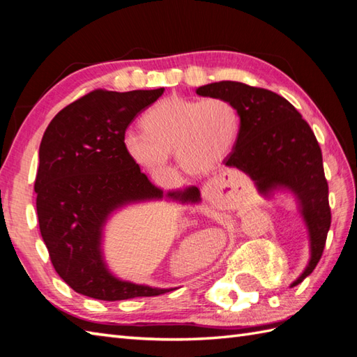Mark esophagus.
I'll return each instance as SVG.
<instances>
[{
	"instance_id": "1",
	"label": "esophagus",
	"mask_w": 357,
	"mask_h": 357,
	"mask_svg": "<svg viewBox=\"0 0 357 357\" xmlns=\"http://www.w3.org/2000/svg\"><path fill=\"white\" fill-rule=\"evenodd\" d=\"M225 187H230L231 188V193H233V192H236V188L239 185L238 184L234 185V183H231L230 178L229 179H225V178L211 179V181H208L207 184H204V187H202V196L206 199H208V201H216L219 198H225L224 201H229V199H227V198H229V193L222 195V192L225 190ZM242 190H244V188H242Z\"/></svg>"
}]
</instances>
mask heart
<instances>
[{"instance_id": "b5f03b06", "label": "heart", "mask_w": 357, "mask_h": 357, "mask_svg": "<svg viewBox=\"0 0 357 357\" xmlns=\"http://www.w3.org/2000/svg\"><path fill=\"white\" fill-rule=\"evenodd\" d=\"M241 112L225 98L167 96L144 113V133L128 130L124 149L151 173L165 170L174 151L188 173H206L221 164L241 133Z\"/></svg>"}]
</instances>
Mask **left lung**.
Returning a JSON list of instances; mask_svg holds the SVG:
<instances>
[{"label":"left lung","instance_id":"1","mask_svg":"<svg viewBox=\"0 0 357 357\" xmlns=\"http://www.w3.org/2000/svg\"><path fill=\"white\" fill-rule=\"evenodd\" d=\"M196 93L225 98L241 112L239 138L224 164L248 174L265 198L285 188L298 201L312 248L308 265L291 287L301 284L319 262L331 224L328 183L313 130L285 98L267 89L219 81Z\"/></svg>","mask_w":357,"mask_h":357}]
</instances>
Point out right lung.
Instances as JSON below:
<instances>
[{
    "label": "right lung",
    "instance_id": "right-lung-1",
    "mask_svg": "<svg viewBox=\"0 0 357 357\" xmlns=\"http://www.w3.org/2000/svg\"><path fill=\"white\" fill-rule=\"evenodd\" d=\"M162 93V87L124 93L98 89L64 107L45 128L35 179L38 222L53 268L79 294L123 301L173 290L115 278L101 253L102 227L116 208L164 196L201 201L198 187L164 195L124 149L127 127Z\"/></svg>",
    "mask_w": 357,
    "mask_h": 357
}]
</instances>
